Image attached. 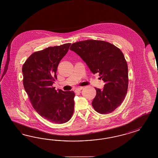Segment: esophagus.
Returning <instances> with one entry per match:
<instances>
[{"instance_id":"34e87169","label":"esophagus","mask_w":158,"mask_h":158,"mask_svg":"<svg viewBox=\"0 0 158 158\" xmlns=\"http://www.w3.org/2000/svg\"><path fill=\"white\" fill-rule=\"evenodd\" d=\"M82 89H83V87H82L76 88V89H75V92L76 93L80 92L81 91V90H82Z\"/></svg>"}]
</instances>
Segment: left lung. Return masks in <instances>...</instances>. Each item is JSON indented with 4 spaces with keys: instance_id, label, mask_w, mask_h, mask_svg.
<instances>
[{
    "instance_id": "1",
    "label": "left lung",
    "mask_w": 158,
    "mask_h": 158,
    "mask_svg": "<svg viewBox=\"0 0 158 158\" xmlns=\"http://www.w3.org/2000/svg\"><path fill=\"white\" fill-rule=\"evenodd\" d=\"M69 49L79 55L93 74L99 73L105 85L95 88L94 109L100 114L111 113L123 103L128 86V65L123 53L113 44L87 40L72 44Z\"/></svg>"
}]
</instances>
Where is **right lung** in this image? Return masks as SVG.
Instances as JSON below:
<instances>
[{"mask_svg":"<svg viewBox=\"0 0 158 158\" xmlns=\"http://www.w3.org/2000/svg\"><path fill=\"white\" fill-rule=\"evenodd\" d=\"M71 43L48 47L35 52L22 68L23 86L34 109L41 117L56 124L70 120L74 111L73 91H58L52 86L60 60Z\"/></svg>","mask_w":158,"mask_h":158,"instance_id":"right-lung-1","label":"right lung"}]
</instances>
